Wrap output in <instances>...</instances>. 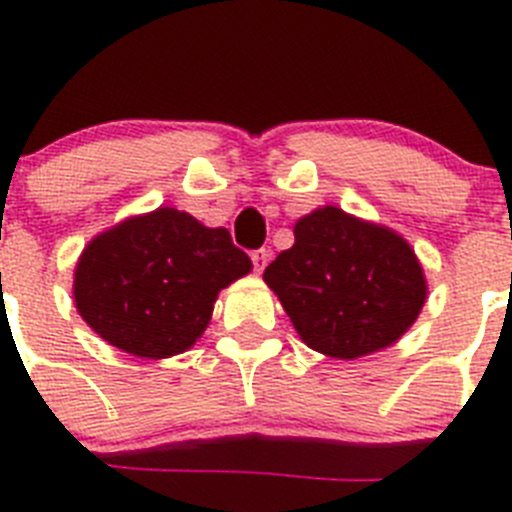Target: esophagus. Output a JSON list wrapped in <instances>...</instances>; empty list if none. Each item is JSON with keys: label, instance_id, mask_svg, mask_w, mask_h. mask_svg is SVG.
<instances>
[{"label": "esophagus", "instance_id": "esophagus-1", "mask_svg": "<svg viewBox=\"0 0 512 512\" xmlns=\"http://www.w3.org/2000/svg\"><path fill=\"white\" fill-rule=\"evenodd\" d=\"M267 262H270V250H255V252H252V265H255V273H262Z\"/></svg>", "mask_w": 512, "mask_h": 512}]
</instances>
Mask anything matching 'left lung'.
I'll list each match as a JSON object with an SVG mask.
<instances>
[{
	"label": "left lung",
	"instance_id": "8db88e82",
	"mask_svg": "<svg viewBox=\"0 0 512 512\" xmlns=\"http://www.w3.org/2000/svg\"><path fill=\"white\" fill-rule=\"evenodd\" d=\"M293 234V247L262 278L308 347L357 359L411 329L428 288L416 252L400 234L336 206L298 219Z\"/></svg>",
	"mask_w": 512,
	"mask_h": 512
}]
</instances>
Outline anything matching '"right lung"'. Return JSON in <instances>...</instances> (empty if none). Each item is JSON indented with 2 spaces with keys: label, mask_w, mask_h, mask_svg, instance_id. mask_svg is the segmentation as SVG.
Wrapping results in <instances>:
<instances>
[{
  "label": "right lung",
  "mask_w": 512,
  "mask_h": 512,
  "mask_svg": "<svg viewBox=\"0 0 512 512\" xmlns=\"http://www.w3.org/2000/svg\"><path fill=\"white\" fill-rule=\"evenodd\" d=\"M250 270L227 229L160 206L91 239L78 257L73 298L104 342L163 359L204 334L219 290Z\"/></svg>",
  "instance_id": "right-lung-1"
}]
</instances>
